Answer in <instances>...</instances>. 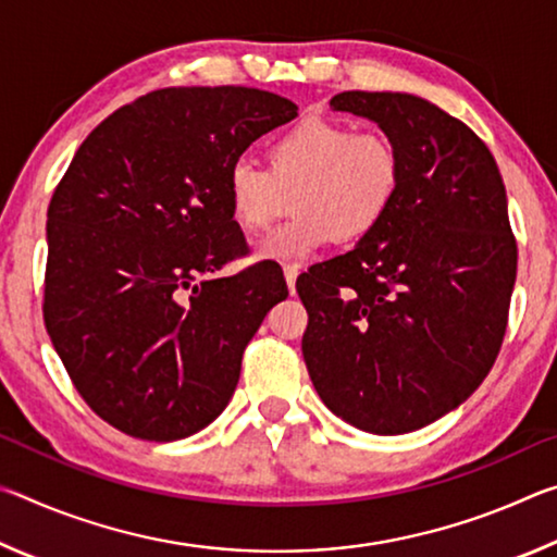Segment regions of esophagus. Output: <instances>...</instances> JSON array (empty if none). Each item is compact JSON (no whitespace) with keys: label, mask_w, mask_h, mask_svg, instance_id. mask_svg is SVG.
Wrapping results in <instances>:
<instances>
[{"label":"esophagus","mask_w":557,"mask_h":557,"mask_svg":"<svg viewBox=\"0 0 557 557\" xmlns=\"http://www.w3.org/2000/svg\"><path fill=\"white\" fill-rule=\"evenodd\" d=\"M297 275H299V270L295 265H287L285 268V280H287V287H289L292 295H295V292H297Z\"/></svg>","instance_id":"1"}]
</instances>
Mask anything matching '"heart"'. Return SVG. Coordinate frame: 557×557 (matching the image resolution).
I'll return each mask as SVG.
<instances>
[{
	"label": "heart",
	"instance_id": "heart-1",
	"mask_svg": "<svg viewBox=\"0 0 557 557\" xmlns=\"http://www.w3.org/2000/svg\"><path fill=\"white\" fill-rule=\"evenodd\" d=\"M265 159L268 172L238 159L225 178L231 213L245 233L268 231L292 196L297 219L258 245L262 260L301 262L334 238H366L393 209L403 178L388 137L329 117L297 122L268 147Z\"/></svg>",
	"mask_w": 557,
	"mask_h": 557
}]
</instances>
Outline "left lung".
<instances>
[{"label": "left lung", "instance_id": "obj_1", "mask_svg": "<svg viewBox=\"0 0 557 557\" xmlns=\"http://www.w3.org/2000/svg\"><path fill=\"white\" fill-rule=\"evenodd\" d=\"M400 154L393 209L354 250L297 280L319 398L373 435H405L474 393L502 348L516 282L504 178L465 122L408 92L346 90Z\"/></svg>", "mask_w": 557, "mask_h": 557}]
</instances>
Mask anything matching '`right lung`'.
<instances>
[{
  "mask_svg": "<svg viewBox=\"0 0 557 557\" xmlns=\"http://www.w3.org/2000/svg\"><path fill=\"white\" fill-rule=\"evenodd\" d=\"M297 106L258 88H164L78 147L46 223L44 322L75 391L125 435L174 442L219 418L245 346L287 297L245 248L225 178Z\"/></svg>",
  "mask_w": 557,
  "mask_h": 557,
  "instance_id": "add662e5",
  "label": "right lung"
}]
</instances>
